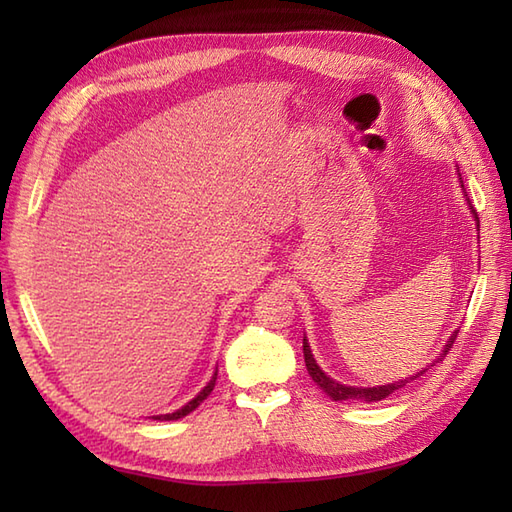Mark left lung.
I'll list each match as a JSON object with an SVG mask.
<instances>
[{
  "mask_svg": "<svg viewBox=\"0 0 512 512\" xmlns=\"http://www.w3.org/2000/svg\"><path fill=\"white\" fill-rule=\"evenodd\" d=\"M462 187H464V184H462ZM455 339H458V332H455V334L451 336V339H449L447 347H444V354L449 352V347L455 343ZM303 358H306V367H308V372H310L314 383H317V385L325 391V394H328V396L334 398V400H367V402L383 400V398H387L389 394H394L396 389L405 387L407 383H411V380H416V378H420L424 372H427V369H422V372H418L416 376H411V378H407V380H400V383L361 389V387H345V385H339V383H336V380H332L330 376H325V374L321 372V367H319L317 363H314V358H312V354H310V345L306 343V339H303ZM429 367H431V365H429Z\"/></svg>",
  "mask_w": 512,
  "mask_h": 512,
  "instance_id": "left-lung-1",
  "label": "left lung"
}]
</instances>
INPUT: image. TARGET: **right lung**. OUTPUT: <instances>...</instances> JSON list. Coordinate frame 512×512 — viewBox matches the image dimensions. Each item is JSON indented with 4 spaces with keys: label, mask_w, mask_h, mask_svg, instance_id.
Wrapping results in <instances>:
<instances>
[{
    "label": "right lung",
    "mask_w": 512,
    "mask_h": 512,
    "mask_svg": "<svg viewBox=\"0 0 512 512\" xmlns=\"http://www.w3.org/2000/svg\"><path fill=\"white\" fill-rule=\"evenodd\" d=\"M215 378H217V374H213V378H211V383L206 385L198 396H195L191 402H187V405H184L182 409H178V411H173V413H167V416H158L156 420H178V418H182V416H187V413H191L193 409H198L200 407V402H204V398L211 394L213 391V387H215Z\"/></svg>",
    "instance_id": "add662e5"
}]
</instances>
